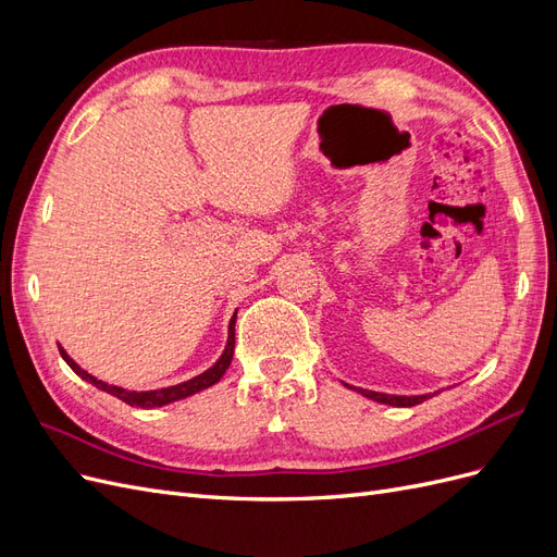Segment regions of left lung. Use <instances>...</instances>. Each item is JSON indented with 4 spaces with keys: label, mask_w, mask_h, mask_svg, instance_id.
Segmentation results:
<instances>
[{
    "label": "left lung",
    "mask_w": 557,
    "mask_h": 557,
    "mask_svg": "<svg viewBox=\"0 0 557 557\" xmlns=\"http://www.w3.org/2000/svg\"><path fill=\"white\" fill-rule=\"evenodd\" d=\"M346 387H352V385H348V383H344ZM352 391L356 393H360V395H364V397H369V399H374V401H379V404H391V407H416V404H420V401H425L428 397H434L436 393H428V395H387V393H376V391H364V387H352Z\"/></svg>",
    "instance_id": "obj_1"
}]
</instances>
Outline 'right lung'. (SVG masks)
Segmentation results:
<instances>
[{"label":"right lung","instance_id":"1","mask_svg":"<svg viewBox=\"0 0 557 557\" xmlns=\"http://www.w3.org/2000/svg\"><path fill=\"white\" fill-rule=\"evenodd\" d=\"M234 323H237V311H234V315L230 318L227 344H225L223 356L218 358V360L207 369V372H201V374L193 376L190 381H183V383H176V385H170V387H160V391H141V393H139V391H125V387H121V385H111V383H107V381H99V379H95L92 374H88L86 369H81L70 356H66V350H64L60 344H58V348H60L62 360H64L66 364H70L83 381H88V383H92L95 387H99V391H104V393H109V395H113V397H117V399H123L125 404H129V407L156 409V407H164V404H172V401L190 397V395H195V393L207 391V387H211L213 383H218V381L223 379L225 369L230 367L232 356H234Z\"/></svg>","mask_w":557,"mask_h":557}]
</instances>
